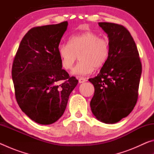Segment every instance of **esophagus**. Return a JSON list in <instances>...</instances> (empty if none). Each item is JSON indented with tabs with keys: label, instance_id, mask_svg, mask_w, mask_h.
Returning a JSON list of instances; mask_svg holds the SVG:
<instances>
[{
	"label": "esophagus",
	"instance_id": "1",
	"mask_svg": "<svg viewBox=\"0 0 154 154\" xmlns=\"http://www.w3.org/2000/svg\"><path fill=\"white\" fill-rule=\"evenodd\" d=\"M87 81H88L87 78H84V77H81V78H79V82L80 83H84V82H87Z\"/></svg>",
	"mask_w": 154,
	"mask_h": 154
}]
</instances>
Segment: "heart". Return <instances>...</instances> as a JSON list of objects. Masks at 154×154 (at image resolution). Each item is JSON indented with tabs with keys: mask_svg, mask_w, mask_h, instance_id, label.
<instances>
[{
	"mask_svg": "<svg viewBox=\"0 0 154 154\" xmlns=\"http://www.w3.org/2000/svg\"><path fill=\"white\" fill-rule=\"evenodd\" d=\"M62 66L71 69L78 56L80 62L71 72L75 76H83L92 73L94 68L103 66L110 53L109 41L100 37L91 31L70 36L67 44H61L58 49Z\"/></svg>",
	"mask_w": 154,
	"mask_h": 154,
	"instance_id": "obj_1",
	"label": "heart"
}]
</instances>
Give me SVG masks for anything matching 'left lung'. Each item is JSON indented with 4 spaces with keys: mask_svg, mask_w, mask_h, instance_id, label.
<instances>
[{
    "mask_svg": "<svg viewBox=\"0 0 154 154\" xmlns=\"http://www.w3.org/2000/svg\"><path fill=\"white\" fill-rule=\"evenodd\" d=\"M98 25L108 35L110 53L97 76L89 79L94 86L90 107L98 120L115 124L136 105L142 65L136 43L126 28L109 22Z\"/></svg>",
    "mask_w": 154,
    "mask_h": 154,
    "instance_id": "1",
    "label": "left lung"
}]
</instances>
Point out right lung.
Wrapping results in <instances>:
<instances>
[{
  "instance_id": "add662e5",
  "label": "right lung",
  "mask_w": 154,
  "mask_h": 154,
  "mask_svg": "<svg viewBox=\"0 0 154 154\" xmlns=\"http://www.w3.org/2000/svg\"><path fill=\"white\" fill-rule=\"evenodd\" d=\"M68 22L31 28L23 37L12 66L18 105L35 122L49 125L61 118L78 83L62 69L58 53Z\"/></svg>"
}]
</instances>
